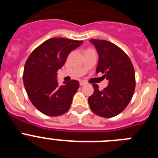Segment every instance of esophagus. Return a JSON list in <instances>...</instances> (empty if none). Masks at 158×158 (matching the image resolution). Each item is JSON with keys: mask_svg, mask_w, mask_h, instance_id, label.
<instances>
[{"mask_svg": "<svg viewBox=\"0 0 158 158\" xmlns=\"http://www.w3.org/2000/svg\"><path fill=\"white\" fill-rule=\"evenodd\" d=\"M86 83L85 81H81L80 82V85L81 86H84V85H85Z\"/></svg>", "mask_w": 158, "mask_h": 158, "instance_id": "34e87169", "label": "esophagus"}]
</instances>
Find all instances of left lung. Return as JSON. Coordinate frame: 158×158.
I'll use <instances>...</instances> for the list:
<instances>
[{
	"label": "left lung",
	"instance_id": "left-lung-1",
	"mask_svg": "<svg viewBox=\"0 0 158 158\" xmlns=\"http://www.w3.org/2000/svg\"><path fill=\"white\" fill-rule=\"evenodd\" d=\"M89 41L98 52L96 73H104L108 85L99 90L93 84L94 93L88 101L96 115L111 118L122 112L131 100L135 89V69L127 54L114 43L102 40Z\"/></svg>",
	"mask_w": 158,
	"mask_h": 158
}]
</instances>
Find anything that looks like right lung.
<instances>
[{
  "mask_svg": "<svg viewBox=\"0 0 158 158\" xmlns=\"http://www.w3.org/2000/svg\"><path fill=\"white\" fill-rule=\"evenodd\" d=\"M82 43L65 38L49 39L36 47L25 62V89L32 104L44 115L58 116L69 109L79 82L71 80L58 86L57 72L69 53Z\"/></svg>",
  "mask_w": 158,
  "mask_h": 158,
  "instance_id": "1",
  "label": "right lung"
}]
</instances>
